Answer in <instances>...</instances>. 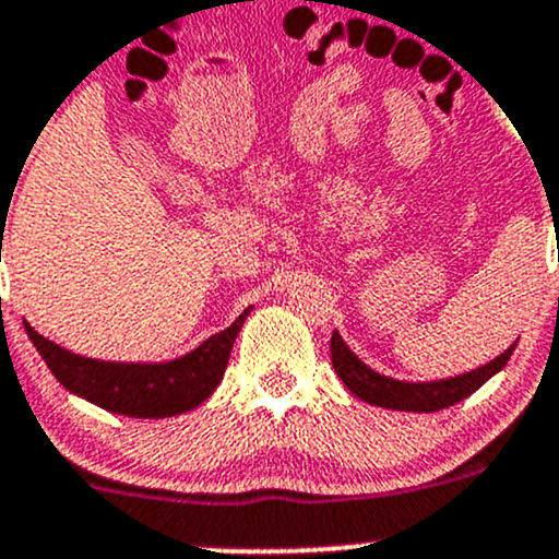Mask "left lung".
Returning a JSON list of instances; mask_svg holds the SVG:
<instances>
[{
  "label": "left lung",
  "instance_id": "1",
  "mask_svg": "<svg viewBox=\"0 0 559 559\" xmlns=\"http://www.w3.org/2000/svg\"><path fill=\"white\" fill-rule=\"evenodd\" d=\"M332 365H335L341 381L357 394L359 400L370 405H381V408L392 411H416V414H432V411L449 408V405L460 403L467 394L476 392L478 386L487 384L498 370H503V365L509 362L514 346L506 348L498 359H492L484 368L471 370L465 376H454L447 381H430V384H408V381H394L386 376L376 373L368 365L359 362L352 352H348L346 343L341 341L337 332H332L330 343Z\"/></svg>",
  "mask_w": 559,
  "mask_h": 559
}]
</instances>
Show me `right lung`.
<instances>
[{"label": "right lung", "instance_id": "right-lung-1", "mask_svg": "<svg viewBox=\"0 0 559 559\" xmlns=\"http://www.w3.org/2000/svg\"><path fill=\"white\" fill-rule=\"evenodd\" d=\"M248 313L251 308H246L233 326L207 337L200 348L165 365L99 362V359L78 357V354L56 346L53 341H45L29 324H26V332L50 373L64 389L92 400L94 405L112 411V414L162 419V416L191 411L218 386L224 370H227L235 337H238Z\"/></svg>", "mask_w": 559, "mask_h": 559}]
</instances>
